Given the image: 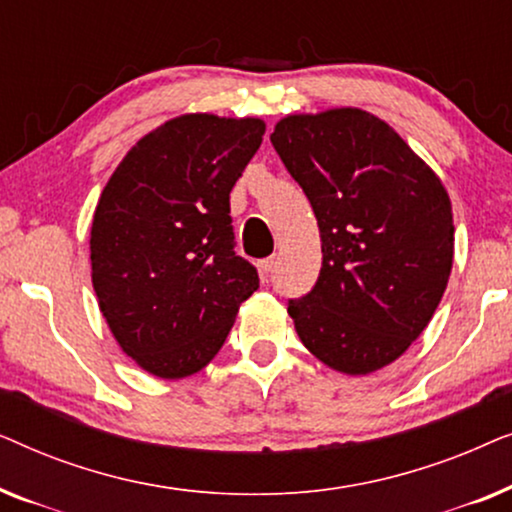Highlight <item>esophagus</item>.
I'll return each mask as SVG.
<instances>
[{
	"mask_svg": "<svg viewBox=\"0 0 512 512\" xmlns=\"http://www.w3.org/2000/svg\"><path fill=\"white\" fill-rule=\"evenodd\" d=\"M272 270H275V256L263 258V261H258V272H261L263 282H268V277L272 275Z\"/></svg>",
	"mask_w": 512,
	"mask_h": 512,
	"instance_id": "34e87169",
	"label": "esophagus"
}]
</instances>
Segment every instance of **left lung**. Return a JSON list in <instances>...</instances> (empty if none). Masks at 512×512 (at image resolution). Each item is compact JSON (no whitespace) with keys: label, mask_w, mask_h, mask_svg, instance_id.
Listing matches in <instances>:
<instances>
[{"label":"left lung","mask_w":512,"mask_h":512,"mask_svg":"<svg viewBox=\"0 0 512 512\" xmlns=\"http://www.w3.org/2000/svg\"><path fill=\"white\" fill-rule=\"evenodd\" d=\"M270 142L310 200L321 270L289 314L303 345L340 373L396 361L429 324L452 270V205L440 179L361 109L289 116Z\"/></svg>","instance_id":"left-lung-1"}]
</instances>
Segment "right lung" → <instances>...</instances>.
I'll return each mask as SVG.
<instances>
[{
    "instance_id": "right-lung-1",
    "label": "right lung",
    "mask_w": 512,
    "mask_h": 512,
    "mask_svg": "<svg viewBox=\"0 0 512 512\" xmlns=\"http://www.w3.org/2000/svg\"><path fill=\"white\" fill-rule=\"evenodd\" d=\"M263 132L258 118L179 116L139 139L104 186L93 286L118 345L151 375L205 368L258 289L235 254L230 191Z\"/></svg>"
}]
</instances>
